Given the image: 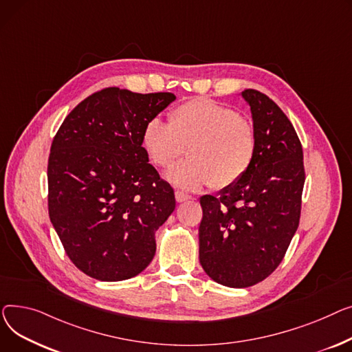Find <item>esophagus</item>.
<instances>
[{
    "label": "esophagus",
    "mask_w": 352,
    "mask_h": 352,
    "mask_svg": "<svg viewBox=\"0 0 352 352\" xmlns=\"http://www.w3.org/2000/svg\"><path fill=\"white\" fill-rule=\"evenodd\" d=\"M175 197H176V201H177V203H184V201L190 200V196L183 193V192H176V193H175Z\"/></svg>",
    "instance_id": "1"
}]
</instances>
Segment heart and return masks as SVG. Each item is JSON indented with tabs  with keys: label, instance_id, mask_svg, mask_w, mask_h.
Segmentation results:
<instances>
[{
	"label": "heart",
	"instance_id": "b5f03b06",
	"mask_svg": "<svg viewBox=\"0 0 352 352\" xmlns=\"http://www.w3.org/2000/svg\"><path fill=\"white\" fill-rule=\"evenodd\" d=\"M142 146L157 168H169L188 151L190 159L166 175L177 188L216 190L236 184L249 172L256 155V133L249 122L217 102L204 98L183 102L170 112V123L151 119Z\"/></svg>",
	"mask_w": 352,
	"mask_h": 352
}]
</instances>
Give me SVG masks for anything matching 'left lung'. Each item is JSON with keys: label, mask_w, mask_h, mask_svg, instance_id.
<instances>
[{"label": "left lung", "mask_w": 352, "mask_h": 352, "mask_svg": "<svg viewBox=\"0 0 352 352\" xmlns=\"http://www.w3.org/2000/svg\"><path fill=\"white\" fill-rule=\"evenodd\" d=\"M256 133L252 166L217 196L200 197L199 260L212 280L252 287L270 276L294 237L304 188L302 148L294 126L267 95L245 89Z\"/></svg>", "instance_id": "left-lung-1"}]
</instances>
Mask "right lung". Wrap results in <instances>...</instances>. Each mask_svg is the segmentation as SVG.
Instances as JSON below:
<instances>
[{
    "instance_id": "obj_1",
    "label": "right lung",
    "mask_w": 352,
    "mask_h": 352,
    "mask_svg": "<svg viewBox=\"0 0 352 352\" xmlns=\"http://www.w3.org/2000/svg\"><path fill=\"white\" fill-rule=\"evenodd\" d=\"M176 99L107 88L62 122L48 159V210L71 261L100 281L128 280L149 265L155 233L176 208L142 146V132Z\"/></svg>"
}]
</instances>
